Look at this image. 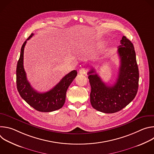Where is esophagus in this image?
I'll use <instances>...</instances> for the list:
<instances>
[{"instance_id": "obj_1", "label": "esophagus", "mask_w": 154, "mask_h": 154, "mask_svg": "<svg viewBox=\"0 0 154 154\" xmlns=\"http://www.w3.org/2000/svg\"><path fill=\"white\" fill-rule=\"evenodd\" d=\"M87 72V69L85 68H82L79 70L80 74H85Z\"/></svg>"}]
</instances>
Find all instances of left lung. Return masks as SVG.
I'll return each mask as SVG.
<instances>
[{
	"label": "left lung",
	"instance_id": "8db88e82",
	"mask_svg": "<svg viewBox=\"0 0 154 154\" xmlns=\"http://www.w3.org/2000/svg\"><path fill=\"white\" fill-rule=\"evenodd\" d=\"M118 53L120 58L118 76L113 86L105 84L94 69L88 73L91 85L90 102L97 111L105 113L118 112L134 100L138 89L139 71L134 46L123 36Z\"/></svg>",
	"mask_w": 154,
	"mask_h": 154
}]
</instances>
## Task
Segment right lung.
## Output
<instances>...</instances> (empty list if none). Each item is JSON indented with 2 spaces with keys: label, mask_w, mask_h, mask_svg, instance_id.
<instances>
[{
  "label": "right lung",
  "mask_w": 154,
  "mask_h": 154,
  "mask_svg": "<svg viewBox=\"0 0 154 154\" xmlns=\"http://www.w3.org/2000/svg\"><path fill=\"white\" fill-rule=\"evenodd\" d=\"M33 35L32 33L24 42L20 49V57L16 68V85L17 91L29 105L36 110L41 112H51L61 108L66 99L68 87L77 76V71L74 70L66 75L52 90L46 93H38L31 86L27 79L24 61V50L27 41Z\"/></svg>",
  "instance_id": "1"
}]
</instances>
